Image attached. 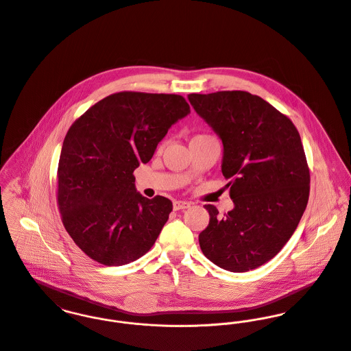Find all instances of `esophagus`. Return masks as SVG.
I'll return each mask as SVG.
<instances>
[{
  "label": "esophagus",
  "mask_w": 351,
  "mask_h": 351,
  "mask_svg": "<svg viewBox=\"0 0 351 351\" xmlns=\"http://www.w3.org/2000/svg\"><path fill=\"white\" fill-rule=\"evenodd\" d=\"M190 207H191V203H190V202H183V200H175V202H173V210H175V211L186 210V208H190Z\"/></svg>",
  "instance_id": "1"
}]
</instances>
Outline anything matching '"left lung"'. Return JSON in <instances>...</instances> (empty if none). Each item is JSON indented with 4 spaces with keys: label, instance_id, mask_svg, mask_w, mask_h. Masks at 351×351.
I'll return each mask as SVG.
<instances>
[{
    "label": "left lung",
    "instance_id": "left-lung-1",
    "mask_svg": "<svg viewBox=\"0 0 351 351\" xmlns=\"http://www.w3.org/2000/svg\"><path fill=\"white\" fill-rule=\"evenodd\" d=\"M195 112L223 144L222 173L234 208L219 217L206 204L203 254L230 272L256 269L295 233L310 195V169L292 121L246 91L190 94Z\"/></svg>",
    "mask_w": 351,
    "mask_h": 351
}]
</instances>
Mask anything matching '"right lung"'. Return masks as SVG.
<instances>
[{
	"label": "right lung",
	"instance_id": "add662e5",
	"mask_svg": "<svg viewBox=\"0 0 351 351\" xmlns=\"http://www.w3.org/2000/svg\"><path fill=\"white\" fill-rule=\"evenodd\" d=\"M187 114L182 95L122 91L97 102L69 129L58 167V204L67 233L94 261L125 265L154 246L172 202L137 193L133 172Z\"/></svg>",
	"mask_w": 351,
	"mask_h": 351
}]
</instances>
